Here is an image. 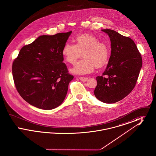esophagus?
Returning <instances> with one entry per match:
<instances>
[{
	"mask_svg": "<svg viewBox=\"0 0 156 156\" xmlns=\"http://www.w3.org/2000/svg\"><path fill=\"white\" fill-rule=\"evenodd\" d=\"M80 80L81 81L85 82L88 80V78H87V77H80Z\"/></svg>",
	"mask_w": 156,
	"mask_h": 156,
	"instance_id": "1",
	"label": "esophagus"
}]
</instances>
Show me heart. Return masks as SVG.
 <instances>
[{"mask_svg": "<svg viewBox=\"0 0 156 156\" xmlns=\"http://www.w3.org/2000/svg\"><path fill=\"white\" fill-rule=\"evenodd\" d=\"M76 44L66 43L62 54L66 61L74 64L83 53V58L79 61L71 69L75 74H87L92 73L95 67L104 66L109 58V50L99 38L89 34L78 35L75 37Z\"/></svg>", "mask_w": 156, "mask_h": 156, "instance_id": "1", "label": "heart"}]
</instances>
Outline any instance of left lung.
I'll return each instance as SVG.
<instances>
[{"label":"left lung","mask_w":156,"mask_h":156,"mask_svg":"<svg viewBox=\"0 0 156 156\" xmlns=\"http://www.w3.org/2000/svg\"><path fill=\"white\" fill-rule=\"evenodd\" d=\"M102 31L110 38L111 54L102 76L96 78L94 94L100 101L112 104L123 99L133 89L142 67V58L130 38L115 30Z\"/></svg>","instance_id":"obj_1"}]
</instances>
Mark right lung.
I'll list each match as a JSON object with an SVG mask.
<instances>
[{
  "label": "right lung",
  "mask_w": 156,
  "mask_h": 156,
  "mask_svg": "<svg viewBox=\"0 0 156 156\" xmlns=\"http://www.w3.org/2000/svg\"><path fill=\"white\" fill-rule=\"evenodd\" d=\"M72 31L43 35L23 47L12 66L15 86L27 102L50 110L64 101L74 76L62 62V50Z\"/></svg>",
  "instance_id": "add662e5"
}]
</instances>
